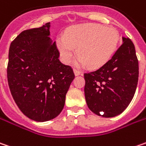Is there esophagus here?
<instances>
[{
    "label": "esophagus",
    "mask_w": 146,
    "mask_h": 146,
    "mask_svg": "<svg viewBox=\"0 0 146 146\" xmlns=\"http://www.w3.org/2000/svg\"><path fill=\"white\" fill-rule=\"evenodd\" d=\"M74 73H75V76H80V74H81V72L80 71V70H74Z\"/></svg>",
    "instance_id": "esophagus-1"
}]
</instances>
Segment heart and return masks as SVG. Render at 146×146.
Instances as JSON below:
<instances>
[{
	"mask_svg": "<svg viewBox=\"0 0 146 146\" xmlns=\"http://www.w3.org/2000/svg\"><path fill=\"white\" fill-rule=\"evenodd\" d=\"M118 42L119 33L115 29L97 24L72 26L56 40L64 63L70 62L78 52L76 65L84 66L89 64L93 68L103 66L112 57Z\"/></svg>",
	"mask_w": 146,
	"mask_h": 146,
	"instance_id": "1",
	"label": "heart"
}]
</instances>
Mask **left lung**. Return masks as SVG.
<instances>
[{"label":"left lung","mask_w":146,"mask_h":146,"mask_svg":"<svg viewBox=\"0 0 146 146\" xmlns=\"http://www.w3.org/2000/svg\"><path fill=\"white\" fill-rule=\"evenodd\" d=\"M84 76L85 100L92 112L104 117L121 114L134 97L138 82L139 65L133 42L122 37V44L113 57Z\"/></svg>","instance_id":"left-lung-1"}]
</instances>
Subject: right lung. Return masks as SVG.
<instances>
[{
    "label": "right lung",
    "mask_w": 146,
    "mask_h": 146,
    "mask_svg": "<svg viewBox=\"0 0 146 146\" xmlns=\"http://www.w3.org/2000/svg\"><path fill=\"white\" fill-rule=\"evenodd\" d=\"M50 23L27 29L11 42L7 80L20 111L36 121H47L62 111L75 75L59 61V51L50 38Z\"/></svg>",
    "instance_id": "1"
}]
</instances>
